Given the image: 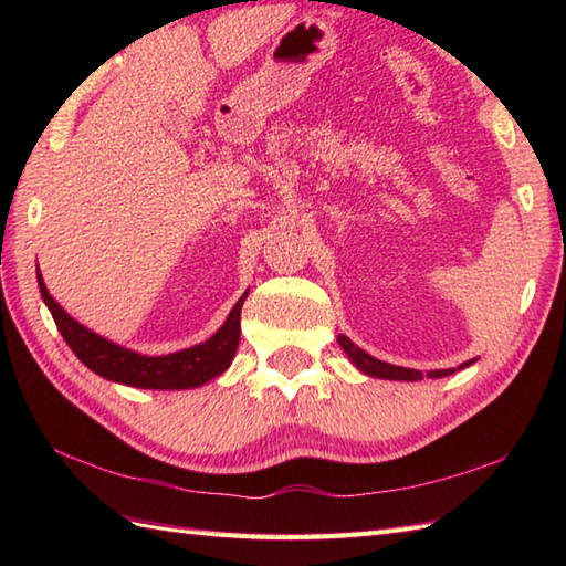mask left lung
Here are the masks:
<instances>
[{"instance_id":"left-lung-1","label":"left lung","mask_w":566,"mask_h":566,"mask_svg":"<svg viewBox=\"0 0 566 566\" xmlns=\"http://www.w3.org/2000/svg\"><path fill=\"white\" fill-rule=\"evenodd\" d=\"M338 343L343 345V350L350 355V359L355 363V367L359 371H365L369 377H379V379H396V381H418L423 379V371L418 369H406V367H396V365H387L381 363V359L367 355L365 350H359L355 347V343H350V338H345V335H338ZM472 363H464V367H469ZM454 369H436V371H428V377H444V375H452Z\"/></svg>"}]
</instances>
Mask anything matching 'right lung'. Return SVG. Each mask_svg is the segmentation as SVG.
Listing matches in <instances>:
<instances>
[{
  "label": "right lung",
  "mask_w": 566,
  "mask_h": 566,
  "mask_svg": "<svg viewBox=\"0 0 566 566\" xmlns=\"http://www.w3.org/2000/svg\"><path fill=\"white\" fill-rule=\"evenodd\" d=\"M39 286L45 306L51 308L60 335H63L65 343L72 347V353H75L92 371H97L99 377L118 384H128V387L138 389H195L201 387L203 381L219 377L221 371H226L238 350L240 308H243V302L248 296H240V302L233 306L231 316L226 318L223 326L216 331L207 343H199L195 347H189V350H179L172 355L148 357L130 353L126 347H118L102 338V335L87 331L75 318H70L65 311L53 302V296L48 294L41 272Z\"/></svg>",
  "instance_id": "1"
}]
</instances>
